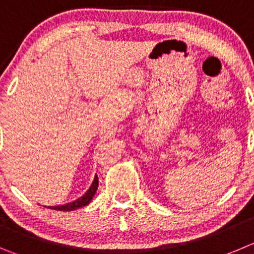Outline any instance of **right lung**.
Instances as JSON below:
<instances>
[{
  "label": "right lung",
  "mask_w": 254,
  "mask_h": 254,
  "mask_svg": "<svg viewBox=\"0 0 254 254\" xmlns=\"http://www.w3.org/2000/svg\"><path fill=\"white\" fill-rule=\"evenodd\" d=\"M98 187H99V179H98V175H95V179L92 182V184L90 186V188L87 189L86 193L84 194L82 196L77 198L76 200H73V202L70 203H66L64 205H55V207H50L51 209H55V210H63V212H68V210H75L77 208H82L85 205L89 204L91 202V199L94 198L95 193L98 190Z\"/></svg>",
  "instance_id": "obj_1"
}]
</instances>
